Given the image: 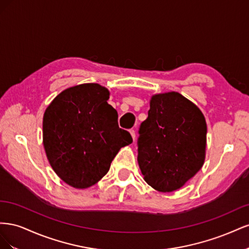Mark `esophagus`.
Returning <instances> with one entry per match:
<instances>
[{
    "mask_svg": "<svg viewBox=\"0 0 249 249\" xmlns=\"http://www.w3.org/2000/svg\"><path fill=\"white\" fill-rule=\"evenodd\" d=\"M130 134H131V136H132L133 140L135 141V139H136V132H135V130L131 129V130H130Z\"/></svg>",
    "mask_w": 249,
    "mask_h": 249,
    "instance_id": "1",
    "label": "esophagus"
}]
</instances>
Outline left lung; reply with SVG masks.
Segmentation results:
<instances>
[{
    "mask_svg": "<svg viewBox=\"0 0 249 249\" xmlns=\"http://www.w3.org/2000/svg\"><path fill=\"white\" fill-rule=\"evenodd\" d=\"M149 106L139 127L138 164L149 186L172 192L202 167L206 119L196 105L175 91L153 95Z\"/></svg>",
    "mask_w": 249,
    "mask_h": 249,
    "instance_id": "8db88e82",
    "label": "left lung"
}]
</instances>
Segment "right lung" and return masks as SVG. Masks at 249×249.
Wrapping results in <instances>:
<instances>
[{
  "mask_svg": "<svg viewBox=\"0 0 249 249\" xmlns=\"http://www.w3.org/2000/svg\"><path fill=\"white\" fill-rule=\"evenodd\" d=\"M109 90L95 83L65 89L43 115V146L52 168L78 189L96 184L109 171L119 149L133 142L118 126Z\"/></svg>",
  "mask_w": 249,
  "mask_h": 249,
  "instance_id": "obj_1",
  "label": "right lung"
}]
</instances>
